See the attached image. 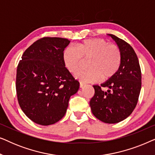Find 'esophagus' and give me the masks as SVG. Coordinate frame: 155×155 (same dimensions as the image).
Returning a JSON list of instances; mask_svg holds the SVG:
<instances>
[{
    "instance_id": "34e87169",
    "label": "esophagus",
    "mask_w": 155,
    "mask_h": 155,
    "mask_svg": "<svg viewBox=\"0 0 155 155\" xmlns=\"http://www.w3.org/2000/svg\"><path fill=\"white\" fill-rule=\"evenodd\" d=\"M84 85H85V84H84L83 82H80V88H83L84 87Z\"/></svg>"
}]
</instances>
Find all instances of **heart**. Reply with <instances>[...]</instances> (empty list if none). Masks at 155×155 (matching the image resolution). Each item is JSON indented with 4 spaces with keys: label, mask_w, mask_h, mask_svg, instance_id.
<instances>
[{
    "label": "heart",
    "mask_w": 155,
    "mask_h": 155,
    "mask_svg": "<svg viewBox=\"0 0 155 155\" xmlns=\"http://www.w3.org/2000/svg\"><path fill=\"white\" fill-rule=\"evenodd\" d=\"M90 69L80 72L77 77L84 82H96L115 75L121 63V53L118 46L110 45L101 39H86L77 48L68 46L63 52V60L70 72L76 73L88 60Z\"/></svg>",
    "instance_id": "obj_1"
}]
</instances>
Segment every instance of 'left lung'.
Masks as SVG:
<instances>
[{"mask_svg":"<svg viewBox=\"0 0 155 155\" xmlns=\"http://www.w3.org/2000/svg\"><path fill=\"white\" fill-rule=\"evenodd\" d=\"M108 36L120 49L121 63L114 76L101 86L93 85L94 95L90 105L97 119L106 124H116L128 118L136 107L141 90V71L132 46L115 35Z\"/></svg>","mask_w":155,"mask_h":155,"instance_id":"obj_1","label":"left lung"}]
</instances>
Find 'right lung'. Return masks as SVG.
Returning <instances> with one entry per match:
<instances>
[{"instance_id": "obj_1", "label": "right lung", "mask_w": 155, "mask_h": 155, "mask_svg": "<svg viewBox=\"0 0 155 155\" xmlns=\"http://www.w3.org/2000/svg\"><path fill=\"white\" fill-rule=\"evenodd\" d=\"M71 41L44 37L25 51L17 69L16 91L21 109L42 126L56 124L65 116L80 83L65 66L63 51Z\"/></svg>"}]
</instances>
